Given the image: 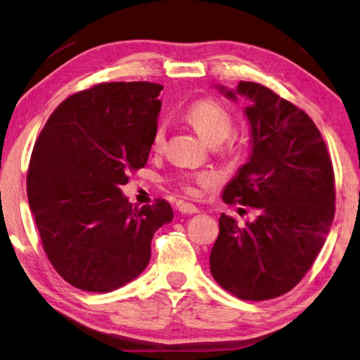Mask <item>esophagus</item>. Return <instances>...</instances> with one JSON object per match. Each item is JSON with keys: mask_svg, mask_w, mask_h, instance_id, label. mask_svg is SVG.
<instances>
[{"mask_svg": "<svg viewBox=\"0 0 360 360\" xmlns=\"http://www.w3.org/2000/svg\"><path fill=\"white\" fill-rule=\"evenodd\" d=\"M179 212L181 214H197V212H200V209L195 205H191V202H182V205L179 206Z\"/></svg>", "mask_w": 360, "mask_h": 360, "instance_id": "esophagus-1", "label": "esophagus"}]
</instances>
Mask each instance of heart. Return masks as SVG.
Instances as JSON below:
<instances>
[{
	"label": "heart",
	"instance_id": "obj_1",
	"mask_svg": "<svg viewBox=\"0 0 360 360\" xmlns=\"http://www.w3.org/2000/svg\"><path fill=\"white\" fill-rule=\"evenodd\" d=\"M186 117L209 145H220L226 140L225 149L228 153H238L240 149L238 140H234L231 136L234 130V116L220 102L209 99V97H201V99H197L187 107ZM165 132V124L159 122L153 135L154 149H159L163 145ZM176 184L188 197H197L201 187H209L214 184V178L207 173H188L176 178Z\"/></svg>",
	"mask_w": 360,
	"mask_h": 360
}]
</instances>
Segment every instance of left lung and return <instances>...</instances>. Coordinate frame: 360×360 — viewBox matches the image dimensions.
Returning <instances> with one entry per match:
<instances>
[{"label": "left lung", "mask_w": 360, "mask_h": 360, "mask_svg": "<svg viewBox=\"0 0 360 360\" xmlns=\"http://www.w3.org/2000/svg\"><path fill=\"white\" fill-rule=\"evenodd\" d=\"M230 99L231 91L220 88ZM236 93L252 127L250 159L224 191L226 205L257 207L244 226L219 219L209 266L215 282L244 300L282 296L296 286L324 245L335 214V179L326 143L304 110L253 82Z\"/></svg>", "instance_id": "obj_1"}]
</instances>
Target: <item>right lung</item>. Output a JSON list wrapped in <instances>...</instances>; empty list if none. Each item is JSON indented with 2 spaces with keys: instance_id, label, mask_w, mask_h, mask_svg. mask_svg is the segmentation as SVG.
Returning a JSON list of instances; mask_svg holds the SVG:
<instances>
[{
  "instance_id": "1",
  "label": "right lung",
  "mask_w": 360,
  "mask_h": 360,
  "mask_svg": "<svg viewBox=\"0 0 360 360\" xmlns=\"http://www.w3.org/2000/svg\"><path fill=\"white\" fill-rule=\"evenodd\" d=\"M159 83H99L56 107L32 148L26 192L51 266L78 290L110 292L139 277L169 202L132 206L121 193L146 165Z\"/></svg>"
}]
</instances>
